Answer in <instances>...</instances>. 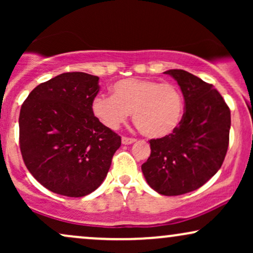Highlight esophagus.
I'll return each instance as SVG.
<instances>
[{"label":"esophagus","mask_w":253,"mask_h":253,"mask_svg":"<svg viewBox=\"0 0 253 253\" xmlns=\"http://www.w3.org/2000/svg\"><path fill=\"white\" fill-rule=\"evenodd\" d=\"M121 141H123L124 145H129V144H133L135 141L134 138H127V136H123V139H121Z\"/></svg>","instance_id":"obj_1"}]
</instances>
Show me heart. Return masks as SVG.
Here are the masks:
<instances>
[{
    "instance_id": "heart-1",
    "label": "heart",
    "mask_w": 253,
    "mask_h": 253,
    "mask_svg": "<svg viewBox=\"0 0 253 253\" xmlns=\"http://www.w3.org/2000/svg\"><path fill=\"white\" fill-rule=\"evenodd\" d=\"M110 89L112 96L97 95L91 103L92 114L107 128H119L133 113V121L144 135L161 139L172 134L182 123L184 98L175 84L125 78Z\"/></svg>"
}]
</instances>
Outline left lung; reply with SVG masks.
<instances>
[{"instance_id": "8db88e82", "label": "left lung", "mask_w": 253, "mask_h": 253, "mask_svg": "<svg viewBox=\"0 0 253 253\" xmlns=\"http://www.w3.org/2000/svg\"><path fill=\"white\" fill-rule=\"evenodd\" d=\"M178 83L185 112L175 132L151 139V155L141 165L147 184L176 196L199 189L221 168L228 149L231 112L220 92L184 70H168Z\"/></svg>"}]
</instances>
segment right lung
<instances>
[{
	"label": "right lung",
	"mask_w": 253,
	"mask_h": 253,
	"mask_svg": "<svg viewBox=\"0 0 253 253\" xmlns=\"http://www.w3.org/2000/svg\"><path fill=\"white\" fill-rule=\"evenodd\" d=\"M98 77L65 72L39 84L20 110V150L40 184L59 195L82 197L106 178L121 138L95 118Z\"/></svg>",
	"instance_id": "obj_1"
}]
</instances>
